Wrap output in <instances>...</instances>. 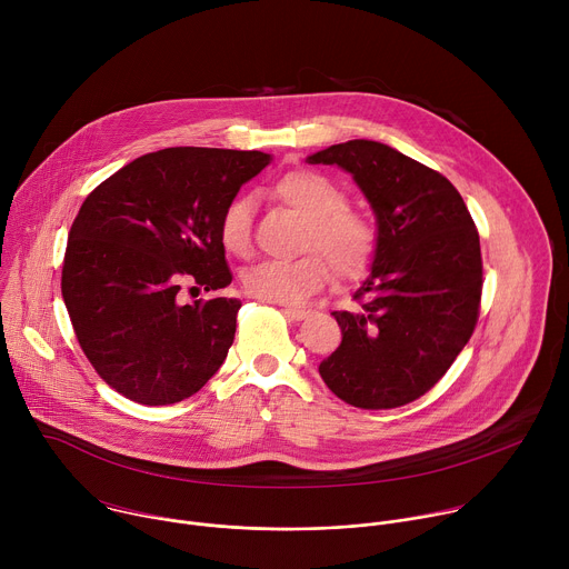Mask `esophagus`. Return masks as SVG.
Returning <instances> with one entry per match:
<instances>
[{"mask_svg":"<svg viewBox=\"0 0 569 569\" xmlns=\"http://www.w3.org/2000/svg\"><path fill=\"white\" fill-rule=\"evenodd\" d=\"M283 312H286V317H290L295 321H301V319H306L310 315L308 308H297V306H283Z\"/></svg>","mask_w":569,"mask_h":569,"instance_id":"1","label":"esophagus"}]
</instances>
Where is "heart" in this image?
Returning a JSON list of instances; mask_svg holds the SVG:
<instances>
[{"mask_svg":"<svg viewBox=\"0 0 569 569\" xmlns=\"http://www.w3.org/2000/svg\"><path fill=\"white\" fill-rule=\"evenodd\" d=\"M270 196L308 220L303 250L315 252L292 261H261L242 272V288L250 297L297 306L329 283L331 268L347 283L371 270L380 248L378 227L362 211L347 207V193L327 176L310 169L288 171L270 184ZM218 236L233 257L252 252V202L248 198L238 196L224 204Z\"/></svg>","mask_w":569,"mask_h":569,"instance_id":"heart-1","label":"heart"}]
</instances>
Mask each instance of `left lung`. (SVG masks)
Masks as SVG:
<instances>
[{"mask_svg":"<svg viewBox=\"0 0 569 569\" xmlns=\"http://www.w3.org/2000/svg\"><path fill=\"white\" fill-rule=\"evenodd\" d=\"M308 161L349 171L380 233L371 277L353 295L358 306L331 312L342 345L319 376L353 408H400L443 378L477 327V227L448 178L385 143L353 139Z\"/></svg>","mask_w":569,"mask_h":569,"instance_id":"left-lung-1","label":"left lung"}]
</instances>
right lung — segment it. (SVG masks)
I'll return each instance as SVG.
<instances>
[{"mask_svg":"<svg viewBox=\"0 0 569 569\" xmlns=\"http://www.w3.org/2000/svg\"><path fill=\"white\" fill-rule=\"evenodd\" d=\"M268 164L261 150L164 148L86 198L69 229L60 288L80 349L121 396L180 402L224 362L240 301L182 303L180 290L231 283L218 220Z\"/></svg>","mask_w":569,"mask_h":569,"instance_id":"add662e5","label":"right lung"}]
</instances>
